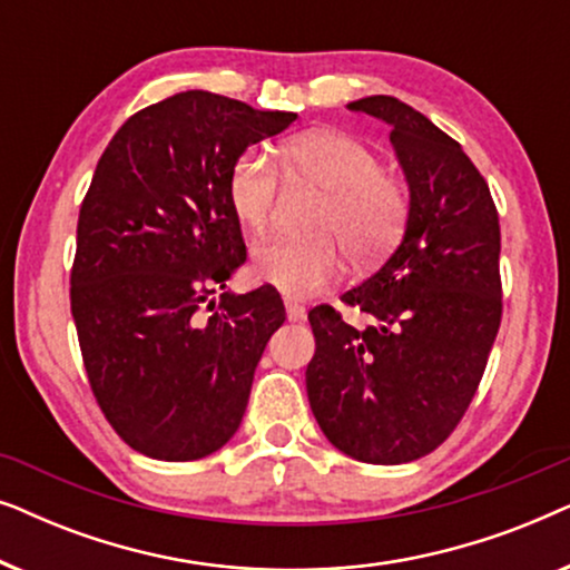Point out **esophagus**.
I'll use <instances>...</instances> for the list:
<instances>
[{
    "mask_svg": "<svg viewBox=\"0 0 570 570\" xmlns=\"http://www.w3.org/2000/svg\"><path fill=\"white\" fill-rule=\"evenodd\" d=\"M285 311H287V318H291V322H303V318H306V308L295 301H285Z\"/></svg>",
    "mask_w": 570,
    "mask_h": 570,
    "instance_id": "1",
    "label": "esophagus"
}]
</instances>
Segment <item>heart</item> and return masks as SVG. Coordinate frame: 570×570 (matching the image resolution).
I'll use <instances>...</instances> for the list:
<instances>
[{
  "mask_svg": "<svg viewBox=\"0 0 570 570\" xmlns=\"http://www.w3.org/2000/svg\"><path fill=\"white\" fill-rule=\"evenodd\" d=\"M283 163L293 178L326 194L316 230L337 235L357 262L376 259L400 238L407 220V197L381 170L379 155L357 137L334 129L308 131L285 147ZM275 199V166L264 153L246 150L228 176L233 215L248 233H262L269 225ZM336 239L262 240L252 254V275L287 298H314L345 275V254Z\"/></svg>",
  "mask_w": 570,
  "mask_h": 570,
  "instance_id": "obj_1",
  "label": "heart"
}]
</instances>
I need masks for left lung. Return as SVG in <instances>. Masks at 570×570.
<instances>
[{
    "mask_svg": "<svg viewBox=\"0 0 570 570\" xmlns=\"http://www.w3.org/2000/svg\"><path fill=\"white\" fill-rule=\"evenodd\" d=\"M347 108L392 127L410 209L394 254L342 295L371 324L355 330L332 306L308 311L306 392L342 454L415 462L449 439L485 373L503 311L501 228L485 178L428 116L392 96Z\"/></svg>",
    "mask_w": 570,
    "mask_h": 570,
    "instance_id": "1",
    "label": "left lung"
}]
</instances>
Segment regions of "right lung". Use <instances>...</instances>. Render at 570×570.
I'll list each match as a JSON object with an SVG mask.
<instances>
[{
	"instance_id": "right-lung-1",
	"label": "right lung",
	"mask_w": 570,
	"mask_h": 570,
	"mask_svg": "<svg viewBox=\"0 0 570 570\" xmlns=\"http://www.w3.org/2000/svg\"><path fill=\"white\" fill-rule=\"evenodd\" d=\"M295 119L186 90L124 121L100 155L69 298L92 394L139 454L194 462L238 431L285 306L262 285L199 308L246 262L233 163Z\"/></svg>"
}]
</instances>
